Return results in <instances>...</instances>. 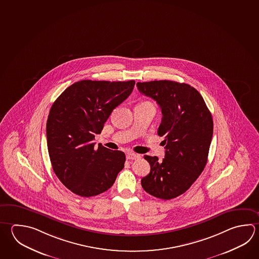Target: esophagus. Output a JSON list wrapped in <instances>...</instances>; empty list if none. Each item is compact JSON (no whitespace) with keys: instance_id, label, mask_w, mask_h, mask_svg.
<instances>
[{"instance_id":"1","label":"esophagus","mask_w":259,"mask_h":259,"mask_svg":"<svg viewBox=\"0 0 259 259\" xmlns=\"http://www.w3.org/2000/svg\"><path fill=\"white\" fill-rule=\"evenodd\" d=\"M126 158L128 160H137L140 158V155L135 154L133 152H127Z\"/></svg>"}]
</instances>
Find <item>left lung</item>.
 Segmentation results:
<instances>
[{
  "mask_svg": "<svg viewBox=\"0 0 259 259\" xmlns=\"http://www.w3.org/2000/svg\"><path fill=\"white\" fill-rule=\"evenodd\" d=\"M139 92L161 109L157 134L165 139V158L144 156L151 169L141 180L150 195L171 200L183 194L204 169L213 133V122L203 98L186 83L172 80L137 82Z\"/></svg>",
  "mask_w": 259,
  "mask_h": 259,
  "instance_id": "obj_1",
  "label": "left lung"
}]
</instances>
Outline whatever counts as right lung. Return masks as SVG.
Here are the masks:
<instances>
[{
	"mask_svg": "<svg viewBox=\"0 0 259 259\" xmlns=\"http://www.w3.org/2000/svg\"><path fill=\"white\" fill-rule=\"evenodd\" d=\"M135 80H80L55 101L47 122L49 157L55 174L65 187L81 197L109 190L124 166L125 155L99 145L113 109L133 92Z\"/></svg>",
	"mask_w": 259,
	"mask_h": 259,
	"instance_id": "add662e5",
	"label": "right lung"
}]
</instances>
